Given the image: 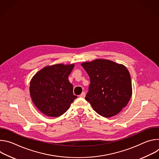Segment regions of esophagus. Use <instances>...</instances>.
Masks as SVG:
<instances>
[{
  "mask_svg": "<svg viewBox=\"0 0 159 159\" xmlns=\"http://www.w3.org/2000/svg\"><path fill=\"white\" fill-rule=\"evenodd\" d=\"M79 97L80 98H84L85 97V93L84 92H83L80 95H79Z\"/></svg>",
  "mask_w": 159,
  "mask_h": 159,
  "instance_id": "obj_1",
  "label": "esophagus"
}]
</instances>
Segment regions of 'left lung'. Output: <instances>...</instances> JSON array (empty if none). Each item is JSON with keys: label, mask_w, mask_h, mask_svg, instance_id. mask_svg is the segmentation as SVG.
Listing matches in <instances>:
<instances>
[{"label": "left lung", "mask_w": 159, "mask_h": 159, "mask_svg": "<svg viewBox=\"0 0 159 159\" xmlns=\"http://www.w3.org/2000/svg\"><path fill=\"white\" fill-rule=\"evenodd\" d=\"M82 66L90 82L86 101L102 116L116 115L127 105L132 94L131 77L126 68L101 59L84 62Z\"/></svg>", "instance_id": "left-lung-1"}]
</instances>
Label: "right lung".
<instances>
[{
    "label": "right lung",
    "mask_w": 159,
    "mask_h": 159,
    "mask_svg": "<svg viewBox=\"0 0 159 159\" xmlns=\"http://www.w3.org/2000/svg\"><path fill=\"white\" fill-rule=\"evenodd\" d=\"M74 64L53 65L44 67L32 79L30 90L36 107L44 115L51 117L62 115L77 96L68 77Z\"/></svg>",
    "instance_id": "right-lung-1"
}]
</instances>
